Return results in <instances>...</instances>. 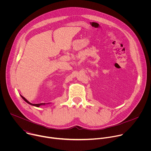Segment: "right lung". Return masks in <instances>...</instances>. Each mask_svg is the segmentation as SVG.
Here are the masks:
<instances>
[{
  "label": "right lung",
  "instance_id": "1",
  "mask_svg": "<svg viewBox=\"0 0 151 151\" xmlns=\"http://www.w3.org/2000/svg\"><path fill=\"white\" fill-rule=\"evenodd\" d=\"M21 97H22L23 99V100L25 101H26L27 103H29V104H31V105H32V106H36V107H39L40 105H42V104H45V103H39V104H32V103H30L29 101H28L24 97H23L22 96H21Z\"/></svg>",
  "mask_w": 151,
  "mask_h": 151
}]
</instances>
